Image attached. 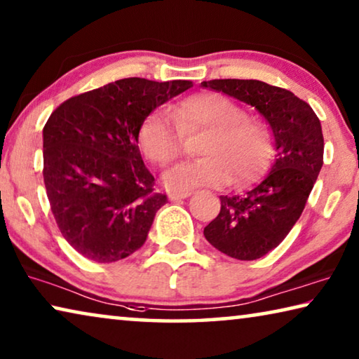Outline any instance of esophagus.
I'll use <instances>...</instances> for the list:
<instances>
[{
    "label": "esophagus",
    "instance_id": "1",
    "mask_svg": "<svg viewBox=\"0 0 359 359\" xmlns=\"http://www.w3.org/2000/svg\"><path fill=\"white\" fill-rule=\"evenodd\" d=\"M192 194L191 191H184V192H170L168 194V198L170 201H181V198H186V197H189Z\"/></svg>",
    "mask_w": 359,
    "mask_h": 359
}]
</instances>
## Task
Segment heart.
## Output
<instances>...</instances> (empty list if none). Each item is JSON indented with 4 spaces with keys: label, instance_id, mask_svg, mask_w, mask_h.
Listing matches in <instances>:
<instances>
[{
    "label": "heart",
    "instance_id": "1",
    "mask_svg": "<svg viewBox=\"0 0 359 359\" xmlns=\"http://www.w3.org/2000/svg\"><path fill=\"white\" fill-rule=\"evenodd\" d=\"M173 114L154 110L140 128L142 152L157 165L180 156L184 133L205 131L198 142L197 161L181 162L163 173L170 191H191L203 186H224L255 178L269 157V136L264 126L247 118L245 110L219 95H196L180 101Z\"/></svg>",
    "mask_w": 359,
    "mask_h": 359
}]
</instances>
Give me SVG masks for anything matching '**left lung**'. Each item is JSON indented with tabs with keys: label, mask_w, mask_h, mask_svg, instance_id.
Segmentation results:
<instances>
[{
	"label": "left lung",
	"mask_w": 359,
	"mask_h": 359,
	"mask_svg": "<svg viewBox=\"0 0 359 359\" xmlns=\"http://www.w3.org/2000/svg\"><path fill=\"white\" fill-rule=\"evenodd\" d=\"M202 88L249 104L271 130L276 158L253 189L219 196L222 210L203 228L215 249L237 260H257L294 228L323 167L321 122L305 101L258 80H210Z\"/></svg>",
	"instance_id": "left-lung-1"
}]
</instances>
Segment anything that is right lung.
<instances>
[{"label":"right lung","mask_w":359,"mask_h":359,"mask_svg":"<svg viewBox=\"0 0 359 359\" xmlns=\"http://www.w3.org/2000/svg\"><path fill=\"white\" fill-rule=\"evenodd\" d=\"M189 80L123 79L70 97L43 128V178L64 239L88 260L112 263L142 247L167 203L142 162L141 123Z\"/></svg>","instance_id":"right-lung-1"}]
</instances>
